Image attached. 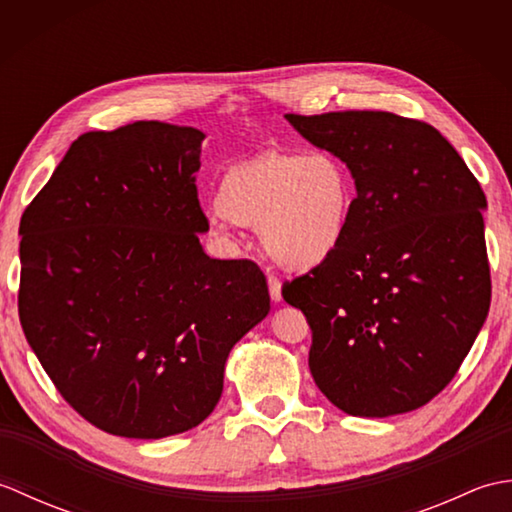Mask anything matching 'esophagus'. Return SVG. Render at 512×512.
Listing matches in <instances>:
<instances>
[{
    "label": "esophagus",
    "instance_id": "obj_1",
    "mask_svg": "<svg viewBox=\"0 0 512 512\" xmlns=\"http://www.w3.org/2000/svg\"><path fill=\"white\" fill-rule=\"evenodd\" d=\"M268 292H270V299H273L275 303L281 301V281L273 275L268 277Z\"/></svg>",
    "mask_w": 512,
    "mask_h": 512
}]
</instances>
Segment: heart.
<instances>
[{
	"instance_id": "heart-1",
	"label": "heart",
	"mask_w": 512,
	"mask_h": 512,
	"mask_svg": "<svg viewBox=\"0 0 512 512\" xmlns=\"http://www.w3.org/2000/svg\"><path fill=\"white\" fill-rule=\"evenodd\" d=\"M356 206L350 167L328 149L268 154L228 167L215 189L211 235L231 244V225L257 228L279 268L308 273L345 242Z\"/></svg>"
}]
</instances>
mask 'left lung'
Wrapping results in <instances>:
<instances>
[{
    "mask_svg": "<svg viewBox=\"0 0 512 512\" xmlns=\"http://www.w3.org/2000/svg\"><path fill=\"white\" fill-rule=\"evenodd\" d=\"M356 180L343 246L284 284L310 323V372L334 407L407 413L458 374L491 306L486 198L436 127L391 112L288 114Z\"/></svg>",
    "mask_w": 512,
    "mask_h": 512,
    "instance_id": "1",
    "label": "left lung"
}]
</instances>
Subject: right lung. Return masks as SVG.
<instances>
[{"label": "right lung", "instance_id": "add662e5", "mask_svg": "<svg viewBox=\"0 0 512 512\" xmlns=\"http://www.w3.org/2000/svg\"><path fill=\"white\" fill-rule=\"evenodd\" d=\"M202 140L160 121L83 134L21 215V328L65 402L112 436L198 427L270 312L257 264L200 244Z\"/></svg>", "mask_w": 512, "mask_h": 512}]
</instances>
